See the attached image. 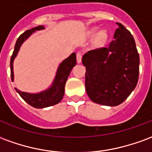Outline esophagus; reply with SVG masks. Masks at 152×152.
Segmentation results:
<instances>
[{
	"instance_id": "34e87169",
	"label": "esophagus",
	"mask_w": 152,
	"mask_h": 152,
	"mask_svg": "<svg viewBox=\"0 0 152 152\" xmlns=\"http://www.w3.org/2000/svg\"><path fill=\"white\" fill-rule=\"evenodd\" d=\"M81 58H82V53L80 52H77L76 53V62L78 63H81Z\"/></svg>"
}]
</instances>
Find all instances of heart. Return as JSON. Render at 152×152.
I'll return each mask as SVG.
<instances>
[{
	"label": "heart",
	"instance_id": "b5f03b06",
	"mask_svg": "<svg viewBox=\"0 0 152 152\" xmlns=\"http://www.w3.org/2000/svg\"><path fill=\"white\" fill-rule=\"evenodd\" d=\"M95 30H93V31H91V32H90V35H91V36H94V35H95ZM107 31H99L95 37V44L97 45H102V44H104V42L107 40Z\"/></svg>",
	"mask_w": 152,
	"mask_h": 152
}]
</instances>
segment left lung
Returning <instances> with one entry per match:
<instances>
[{"label":"left lung","mask_w":152,"mask_h":152,"mask_svg":"<svg viewBox=\"0 0 152 152\" xmlns=\"http://www.w3.org/2000/svg\"><path fill=\"white\" fill-rule=\"evenodd\" d=\"M114 40L105 48L84 54L86 89L89 99L101 105H120L135 89L139 74V54L130 31L120 23Z\"/></svg>","instance_id":"8db88e82"}]
</instances>
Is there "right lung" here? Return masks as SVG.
<instances>
[{"label": "right lung", "mask_w": 152, "mask_h": 152, "mask_svg": "<svg viewBox=\"0 0 152 152\" xmlns=\"http://www.w3.org/2000/svg\"><path fill=\"white\" fill-rule=\"evenodd\" d=\"M44 29H45L44 26L40 25L38 27L26 31L18 38L15 44V50L10 58V76H11L12 81H14V79H15L14 60L17 56L21 45L32 33H34L35 31L44 30ZM76 53H72L68 58H66V59H64L60 63L57 69L56 75L53 79L52 85L45 90L39 93H35V94L23 92L17 88H15V90L17 91V93H18V94L21 96V98L25 102H28L29 105L36 108H45V107L58 104L63 99L66 80L69 76L71 71L76 66Z\"/></svg>", "instance_id": "1"}]
</instances>
